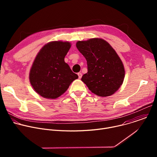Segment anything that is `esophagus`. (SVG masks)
<instances>
[{
  "mask_svg": "<svg viewBox=\"0 0 157 157\" xmlns=\"http://www.w3.org/2000/svg\"><path fill=\"white\" fill-rule=\"evenodd\" d=\"M78 75L79 79H81V77H82V73H78Z\"/></svg>",
  "mask_w": 157,
  "mask_h": 157,
  "instance_id": "esophagus-1",
  "label": "esophagus"
}]
</instances>
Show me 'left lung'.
Masks as SVG:
<instances>
[{"mask_svg": "<svg viewBox=\"0 0 157 157\" xmlns=\"http://www.w3.org/2000/svg\"><path fill=\"white\" fill-rule=\"evenodd\" d=\"M76 46L87 61V73L81 81L93 93L101 97L114 94L125 77L120 57L105 40L94 38L77 41Z\"/></svg>", "mask_w": 157, "mask_h": 157, "instance_id": "8db88e82", "label": "left lung"}]
</instances>
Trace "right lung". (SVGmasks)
I'll use <instances>...</instances> for the list:
<instances>
[{
    "mask_svg": "<svg viewBox=\"0 0 157 157\" xmlns=\"http://www.w3.org/2000/svg\"><path fill=\"white\" fill-rule=\"evenodd\" d=\"M71 47L69 41H50L36 55L30 70L29 79L34 91L41 97L58 98L78 78L64 61Z\"/></svg>",
    "mask_w": 157,
    "mask_h": 157,
    "instance_id": "1",
    "label": "right lung"
}]
</instances>
